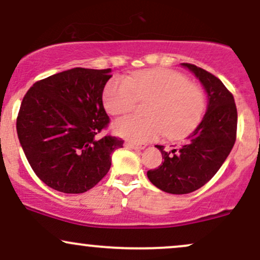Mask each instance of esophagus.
Instances as JSON below:
<instances>
[{"mask_svg":"<svg viewBox=\"0 0 260 260\" xmlns=\"http://www.w3.org/2000/svg\"><path fill=\"white\" fill-rule=\"evenodd\" d=\"M125 147L135 149V151H142L146 148L145 143H135V142H125Z\"/></svg>","mask_w":260,"mask_h":260,"instance_id":"obj_1","label":"esophagus"}]
</instances>
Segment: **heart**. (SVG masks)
Returning <instances> with one entry per match:
<instances>
[{"label":"heart","instance_id":"b5f03b06","mask_svg":"<svg viewBox=\"0 0 260 260\" xmlns=\"http://www.w3.org/2000/svg\"><path fill=\"white\" fill-rule=\"evenodd\" d=\"M147 99V117L119 119L114 124L117 135L137 143L153 141L164 133L169 139H180L197 126L206 109L202 88L172 69L140 70L129 78L113 76L103 90V105L112 115L129 113L139 100Z\"/></svg>","mask_w":260,"mask_h":260}]
</instances>
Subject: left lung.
<instances>
[{"label":"left lung","instance_id":"obj_1","mask_svg":"<svg viewBox=\"0 0 260 260\" xmlns=\"http://www.w3.org/2000/svg\"><path fill=\"white\" fill-rule=\"evenodd\" d=\"M200 79L208 93V108L185 143L170 151L158 146L164 161L147 172L149 181L173 194L190 193L206 185L220 169L236 141L237 109L233 93L200 67L182 63Z\"/></svg>","mask_w":260,"mask_h":260}]
</instances>
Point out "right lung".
<instances>
[{
	"instance_id": "obj_1",
	"label": "right lung",
	"mask_w": 260,
	"mask_h": 260,
	"mask_svg": "<svg viewBox=\"0 0 260 260\" xmlns=\"http://www.w3.org/2000/svg\"><path fill=\"white\" fill-rule=\"evenodd\" d=\"M111 69L73 68L36 81L17 117L19 142L38 178L53 190L82 193L106 176L124 140L101 136Z\"/></svg>"
}]
</instances>
